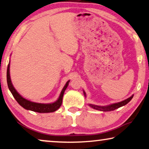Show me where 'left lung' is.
I'll return each instance as SVG.
<instances>
[{
    "instance_id": "obj_1",
    "label": "left lung",
    "mask_w": 149,
    "mask_h": 149,
    "mask_svg": "<svg viewBox=\"0 0 149 149\" xmlns=\"http://www.w3.org/2000/svg\"><path fill=\"white\" fill-rule=\"evenodd\" d=\"M84 93V95H85V96H86V94H85V92L83 91ZM133 95L130 97L126 99V100H125L124 101H121V102H118V103H113V104H111V105H107V106H98V105H92V104H89V106L91 107L92 108H93L95 109H97V110H100V111H113V110H115L116 109H118L119 108V107H122V106H124V105H126L127 103H128L129 101H130L131 100H132V97H133Z\"/></svg>"
}]
</instances>
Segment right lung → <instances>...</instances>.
Here are the masks:
<instances>
[{"instance_id":"1","label":"right lung","mask_w":149,"mask_h":149,"mask_svg":"<svg viewBox=\"0 0 149 149\" xmlns=\"http://www.w3.org/2000/svg\"><path fill=\"white\" fill-rule=\"evenodd\" d=\"M10 63H8L7 66V71H6V80H7V85L10 91L11 92L13 95L14 98L15 99L16 101L18 102V103L21 106H22L23 108L27 109V110H31L36 112H38V113H49V112H54L56 111L59 107L61 106L62 103V98H63L64 93L65 91L66 88H67L68 85V81L67 83H66L65 86H64L63 89H62L61 93H60L59 98L56 101L52 103H35L30 101L29 100H26V99L23 98L21 95L18 93L15 89L13 85L11 83V80H10Z\"/></svg>"}]
</instances>
